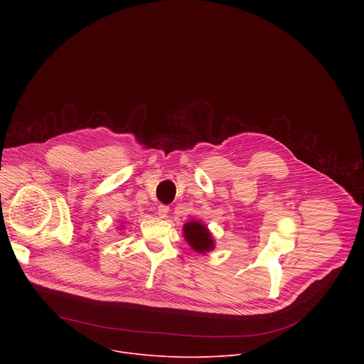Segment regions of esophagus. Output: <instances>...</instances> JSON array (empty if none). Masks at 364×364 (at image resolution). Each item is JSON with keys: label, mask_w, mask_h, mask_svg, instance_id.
Listing matches in <instances>:
<instances>
[{"label": "esophagus", "mask_w": 364, "mask_h": 364, "mask_svg": "<svg viewBox=\"0 0 364 364\" xmlns=\"http://www.w3.org/2000/svg\"><path fill=\"white\" fill-rule=\"evenodd\" d=\"M168 212H170V207H168V205H164V204L159 205V216H160L161 219H166L167 215H168Z\"/></svg>", "instance_id": "esophagus-1"}]
</instances>
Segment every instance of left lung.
Masks as SVG:
<instances>
[{"instance_id": "obj_1", "label": "left lung", "mask_w": 364, "mask_h": 364, "mask_svg": "<svg viewBox=\"0 0 364 364\" xmlns=\"http://www.w3.org/2000/svg\"><path fill=\"white\" fill-rule=\"evenodd\" d=\"M183 236L190 247L197 253H207L215 249V237L212 232L200 220H190L183 226Z\"/></svg>"}]
</instances>
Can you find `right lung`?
I'll return each instance as SVG.
<instances>
[{"instance_id": "obj_1", "label": "right lung", "mask_w": 364, "mask_h": 364, "mask_svg": "<svg viewBox=\"0 0 364 364\" xmlns=\"http://www.w3.org/2000/svg\"><path fill=\"white\" fill-rule=\"evenodd\" d=\"M118 228H121V226H118ZM121 229H122V228H121ZM121 229H119V230H121Z\"/></svg>"}]
</instances>
